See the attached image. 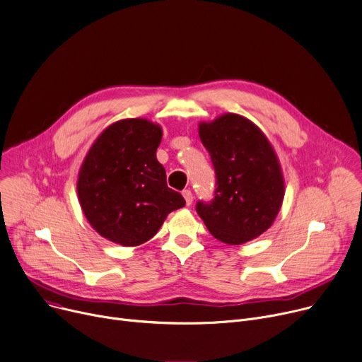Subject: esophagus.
<instances>
[{"label": "esophagus", "mask_w": 362, "mask_h": 362, "mask_svg": "<svg viewBox=\"0 0 362 362\" xmlns=\"http://www.w3.org/2000/svg\"><path fill=\"white\" fill-rule=\"evenodd\" d=\"M182 196H184V199H185V204H187V206H191V203H192V192H191L189 189H184V191H182Z\"/></svg>", "instance_id": "esophagus-1"}]
</instances>
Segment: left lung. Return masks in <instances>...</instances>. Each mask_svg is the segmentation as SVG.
Instances as JSON below:
<instances>
[{"mask_svg":"<svg viewBox=\"0 0 362 362\" xmlns=\"http://www.w3.org/2000/svg\"><path fill=\"white\" fill-rule=\"evenodd\" d=\"M199 133L216 174L214 196L197 202L199 216L225 243L258 238L284 199L281 168L268 139L252 122L232 113L202 123Z\"/></svg>","mask_w":362,"mask_h":362,"instance_id":"1","label":"left lung"}]
</instances>
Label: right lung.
<instances>
[{"label": "right lung", "mask_w": 362, "mask_h": 362, "mask_svg": "<svg viewBox=\"0 0 362 362\" xmlns=\"http://www.w3.org/2000/svg\"><path fill=\"white\" fill-rule=\"evenodd\" d=\"M160 139L158 124L126 119L108 126L90 149L76 188L82 211L103 238L123 246L145 243L166 216L185 206L156 159Z\"/></svg>", "instance_id": "add662e5"}]
</instances>
